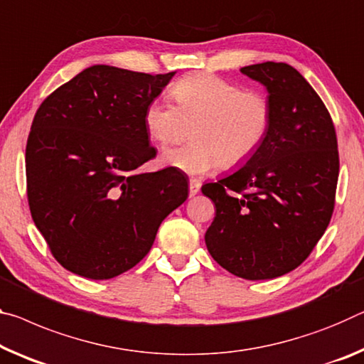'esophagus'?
<instances>
[{"mask_svg": "<svg viewBox=\"0 0 364 364\" xmlns=\"http://www.w3.org/2000/svg\"><path fill=\"white\" fill-rule=\"evenodd\" d=\"M199 189L200 183L198 180H189V196H191V198H194V196L199 193Z\"/></svg>", "mask_w": 364, "mask_h": 364, "instance_id": "esophagus-1", "label": "esophagus"}]
</instances>
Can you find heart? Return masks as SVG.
I'll list each match as a JSON object with an SVG mask.
<instances>
[{
	"mask_svg": "<svg viewBox=\"0 0 364 364\" xmlns=\"http://www.w3.org/2000/svg\"><path fill=\"white\" fill-rule=\"evenodd\" d=\"M175 105L152 100L144 109V128L157 144H168L183 131V121L194 124L188 146L166 149L160 164L186 175L200 176L233 168L255 154L272 124V105L257 90L243 87L213 74H191L170 89Z\"/></svg>",
	"mask_w": 364,
	"mask_h": 364,
	"instance_id": "1",
	"label": "heart"
}]
</instances>
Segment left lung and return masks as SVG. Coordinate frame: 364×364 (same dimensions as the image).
Segmentation results:
<instances>
[{
    "instance_id": "1",
    "label": "left lung",
    "mask_w": 364,
    "mask_h": 364,
    "mask_svg": "<svg viewBox=\"0 0 364 364\" xmlns=\"http://www.w3.org/2000/svg\"><path fill=\"white\" fill-rule=\"evenodd\" d=\"M241 73L267 90L272 124L241 168L203 186L215 204L205 245L230 274L267 280L296 269L331 222L337 136L321 97L293 66L267 61Z\"/></svg>"
}]
</instances>
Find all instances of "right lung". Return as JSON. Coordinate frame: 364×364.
<instances>
[{"instance_id":"obj_1","label":"right lung","mask_w":364,"mask_h":364,"mask_svg":"<svg viewBox=\"0 0 364 364\" xmlns=\"http://www.w3.org/2000/svg\"><path fill=\"white\" fill-rule=\"evenodd\" d=\"M173 76L95 65L38 107L26 147L28 207L69 272L107 280L134 267L186 200L181 171H137L155 157L144 109Z\"/></svg>"}]
</instances>
